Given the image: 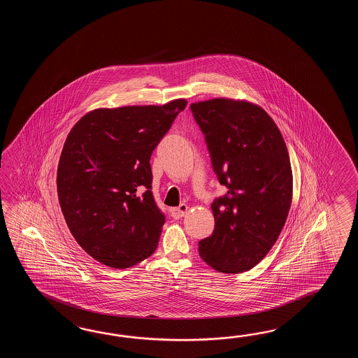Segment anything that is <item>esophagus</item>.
Masks as SVG:
<instances>
[{
  "label": "esophagus",
  "instance_id": "esophagus-1",
  "mask_svg": "<svg viewBox=\"0 0 358 358\" xmlns=\"http://www.w3.org/2000/svg\"><path fill=\"white\" fill-rule=\"evenodd\" d=\"M188 210H189L188 205L182 203L179 207H174V208L171 210V216H173L174 219H180L182 216H185V213H188Z\"/></svg>",
  "mask_w": 358,
  "mask_h": 358
}]
</instances>
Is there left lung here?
Returning a JSON list of instances; mask_svg holds the SVG:
<instances>
[{
  "instance_id": "8db88e82",
  "label": "left lung",
  "mask_w": 358,
  "mask_h": 358,
  "mask_svg": "<svg viewBox=\"0 0 358 358\" xmlns=\"http://www.w3.org/2000/svg\"><path fill=\"white\" fill-rule=\"evenodd\" d=\"M190 110L228 188L211 205L215 230L199 242V256L219 273L239 274L262 261L288 217L293 174L287 145L274 120L250 101L220 97Z\"/></svg>"
}]
</instances>
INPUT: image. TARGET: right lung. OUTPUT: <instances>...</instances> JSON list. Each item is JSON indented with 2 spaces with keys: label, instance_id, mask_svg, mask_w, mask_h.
Returning a JSON list of instances; mask_svg holds the SVG:
<instances>
[{
  "label": "right lung",
  "instance_id": "1",
  "mask_svg": "<svg viewBox=\"0 0 358 358\" xmlns=\"http://www.w3.org/2000/svg\"><path fill=\"white\" fill-rule=\"evenodd\" d=\"M187 103L101 107L69 131L57 168L61 210L101 264L127 268L156 251L165 216L151 192L150 159Z\"/></svg>",
  "mask_w": 358,
  "mask_h": 358
}]
</instances>
